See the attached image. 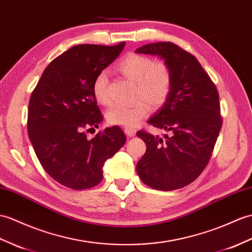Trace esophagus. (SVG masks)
<instances>
[{"mask_svg": "<svg viewBox=\"0 0 252 252\" xmlns=\"http://www.w3.org/2000/svg\"><path fill=\"white\" fill-rule=\"evenodd\" d=\"M125 133L127 136H135L136 135V130L135 128H131V127H125Z\"/></svg>", "mask_w": 252, "mask_h": 252, "instance_id": "34e87169", "label": "esophagus"}]
</instances>
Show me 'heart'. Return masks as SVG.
<instances>
[{
    "mask_svg": "<svg viewBox=\"0 0 252 252\" xmlns=\"http://www.w3.org/2000/svg\"><path fill=\"white\" fill-rule=\"evenodd\" d=\"M117 69L125 77L136 83L135 97L139 101L132 105H114L107 110L106 118L110 125L135 126L149 114L147 101L151 106L158 107L166 101L172 88L171 68L163 60L155 61L149 56L131 52L118 62ZM92 92L98 104L110 103L107 72L102 71L95 76Z\"/></svg>",
    "mask_w": 252,
    "mask_h": 252,
    "instance_id": "obj_1",
    "label": "heart"
}]
</instances>
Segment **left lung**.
I'll return each mask as SVG.
<instances>
[{"label": "left lung", "instance_id": "1", "mask_svg": "<svg viewBox=\"0 0 252 252\" xmlns=\"http://www.w3.org/2000/svg\"><path fill=\"white\" fill-rule=\"evenodd\" d=\"M135 51L161 57L172 72L169 95L148 120L169 135L163 139L145 130L137 132L147 146L137 174L156 190L184 188L204 171L217 142L222 126L218 90L196 58L176 44H147Z\"/></svg>", "mask_w": 252, "mask_h": 252}]
</instances>
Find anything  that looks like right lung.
<instances>
[{
    "mask_svg": "<svg viewBox=\"0 0 252 252\" xmlns=\"http://www.w3.org/2000/svg\"><path fill=\"white\" fill-rule=\"evenodd\" d=\"M126 43L74 46L52 60L32 92L28 134L46 173L74 190L89 189L103 179V165L126 144L119 126L95 137L86 132L103 121L92 92L95 76L114 62Z\"/></svg>",
    "mask_w": 252,
    "mask_h": 252,
    "instance_id": "add662e5",
    "label": "right lung"
}]
</instances>
